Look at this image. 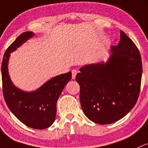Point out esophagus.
Returning a JSON list of instances; mask_svg holds the SVG:
<instances>
[{"label": "esophagus", "mask_w": 148, "mask_h": 148, "mask_svg": "<svg viewBox=\"0 0 148 148\" xmlns=\"http://www.w3.org/2000/svg\"><path fill=\"white\" fill-rule=\"evenodd\" d=\"M71 74H72V79H74L76 78V76H77V71L76 69H72L71 70Z\"/></svg>", "instance_id": "esophagus-1"}]
</instances>
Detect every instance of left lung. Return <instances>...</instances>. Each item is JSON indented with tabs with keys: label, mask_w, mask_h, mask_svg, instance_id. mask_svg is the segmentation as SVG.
<instances>
[{
	"label": "left lung",
	"mask_w": 148,
	"mask_h": 148,
	"mask_svg": "<svg viewBox=\"0 0 148 148\" xmlns=\"http://www.w3.org/2000/svg\"><path fill=\"white\" fill-rule=\"evenodd\" d=\"M117 45L111 47L106 63L80 68L76 81L80 86L83 112L99 124L116 122L136 105L140 90L142 60L140 52L123 31Z\"/></svg>",
	"instance_id": "8db88e82"
}]
</instances>
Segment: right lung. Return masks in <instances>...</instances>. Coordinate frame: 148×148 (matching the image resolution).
<instances>
[{
	"label": "right lung",
	"mask_w": 148,
	"mask_h": 148,
	"mask_svg": "<svg viewBox=\"0 0 148 148\" xmlns=\"http://www.w3.org/2000/svg\"><path fill=\"white\" fill-rule=\"evenodd\" d=\"M34 36L32 32L22 33L5 53L1 65L3 92L8 108L21 122L32 129H44L54 122L57 101L66 84L71 79V72L52 78L39 88L25 92L14 86L8 74L10 53Z\"/></svg>",
	"instance_id": "obj_1"
}]
</instances>
